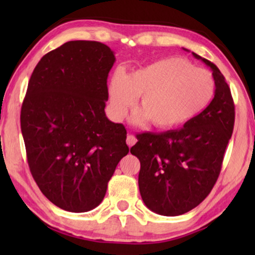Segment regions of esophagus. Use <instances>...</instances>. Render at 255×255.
Instances as JSON below:
<instances>
[{"instance_id": "34e87169", "label": "esophagus", "mask_w": 255, "mask_h": 255, "mask_svg": "<svg viewBox=\"0 0 255 255\" xmlns=\"http://www.w3.org/2000/svg\"><path fill=\"white\" fill-rule=\"evenodd\" d=\"M127 142H128V146H130V147H131V146H132V145H134V144H135V142H137V138H135L133 134H128V139H127Z\"/></svg>"}]
</instances>
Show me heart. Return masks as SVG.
<instances>
[{"instance_id":"obj_1","label":"heart","mask_w":255,"mask_h":255,"mask_svg":"<svg viewBox=\"0 0 255 255\" xmlns=\"http://www.w3.org/2000/svg\"><path fill=\"white\" fill-rule=\"evenodd\" d=\"M214 95L210 73L179 57L161 59L128 75L117 69L108 86L113 120H123L140 96L141 109L132 116V123L151 121L159 128L188 123L210 104Z\"/></svg>"}]
</instances>
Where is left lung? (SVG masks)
I'll return each instance as SVG.
<instances>
[{"instance_id":"left-lung-1","label":"left lung","mask_w":255,"mask_h":255,"mask_svg":"<svg viewBox=\"0 0 255 255\" xmlns=\"http://www.w3.org/2000/svg\"><path fill=\"white\" fill-rule=\"evenodd\" d=\"M193 55L212 71L216 89L210 104L182 128L138 134L130 151L140 161L142 201L162 216L186 214L210 194L235 125V104L224 76L212 62Z\"/></svg>"}]
</instances>
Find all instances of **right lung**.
<instances>
[{
    "mask_svg": "<svg viewBox=\"0 0 255 255\" xmlns=\"http://www.w3.org/2000/svg\"><path fill=\"white\" fill-rule=\"evenodd\" d=\"M115 61L102 43L68 41L40 59L27 85L20 110L27 162L41 193L62 210L100 205L128 153L124 125L104 111Z\"/></svg>",
    "mask_w": 255,
    "mask_h": 255,
    "instance_id": "right-lung-1",
    "label": "right lung"
}]
</instances>
